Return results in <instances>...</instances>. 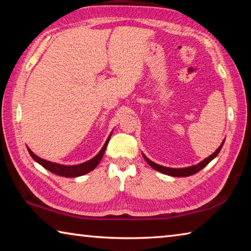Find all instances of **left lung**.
I'll return each mask as SVG.
<instances>
[{"mask_svg": "<svg viewBox=\"0 0 251 251\" xmlns=\"http://www.w3.org/2000/svg\"><path fill=\"white\" fill-rule=\"evenodd\" d=\"M224 142L222 143V145H220L217 148V151H216L214 154H211L209 157H207V158H205L197 165H193V166L185 167V168H169V167L161 166V165L156 164V163H154V161H151V159H148L145 155H143V156H144V158H145V160L148 163V165H150L151 168H154L155 171H157V172H160V173L165 174V175H169V176H173V177H187V176L194 175V174H196L199 171H201L203 167H206L207 165L209 164L210 161L219 154V151H220V150H222V147L224 145Z\"/></svg>", "mask_w": 251, "mask_h": 251, "instance_id": "8db88e82", "label": "left lung"}]
</instances>
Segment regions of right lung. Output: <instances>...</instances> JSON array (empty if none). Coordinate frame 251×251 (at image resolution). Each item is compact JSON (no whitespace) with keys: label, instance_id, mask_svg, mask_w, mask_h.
I'll return each mask as SVG.
<instances>
[{"label":"right lung","instance_id":"1","mask_svg":"<svg viewBox=\"0 0 251 251\" xmlns=\"http://www.w3.org/2000/svg\"><path fill=\"white\" fill-rule=\"evenodd\" d=\"M110 135L108 136L107 141L105 142L103 148H101L99 154H97L95 157H93V158L90 160L85 161V163L78 164V165H72V166H69V165H61V164L52 163V161L42 159L39 156H36L35 154H34V152L29 150V148H27V151L34 160L37 161V163L42 165V166H43L45 169H48V171H50V173H53V174H55V175H58V176L74 178V177L82 176V175H85V174L92 172L93 169H94L97 165L100 164V161L101 160V158H103V155L105 152L106 147H107Z\"/></svg>","mask_w":251,"mask_h":251}]
</instances>
